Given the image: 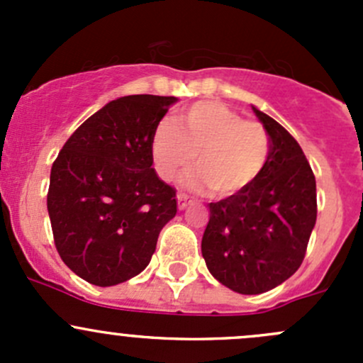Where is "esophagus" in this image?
Segmentation results:
<instances>
[{"mask_svg": "<svg viewBox=\"0 0 363 363\" xmlns=\"http://www.w3.org/2000/svg\"><path fill=\"white\" fill-rule=\"evenodd\" d=\"M188 196L186 195H182V193H179L177 195V207H179V211H184L186 207H188Z\"/></svg>", "mask_w": 363, "mask_h": 363, "instance_id": "obj_1", "label": "esophagus"}]
</instances>
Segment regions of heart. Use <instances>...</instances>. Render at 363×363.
I'll return each mask as SVG.
<instances>
[{
  "mask_svg": "<svg viewBox=\"0 0 363 363\" xmlns=\"http://www.w3.org/2000/svg\"><path fill=\"white\" fill-rule=\"evenodd\" d=\"M270 142L265 128L244 121L240 113L216 101L189 107L179 124L160 121L152 130L151 152L164 181L193 167L200 170L186 184L196 191L212 189L218 199H235L250 191L262 177Z\"/></svg>",
  "mask_w": 363,
  "mask_h": 363,
  "instance_id": "1",
  "label": "heart"
}]
</instances>
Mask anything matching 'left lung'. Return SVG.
Segmentation results:
<instances>
[{
  "mask_svg": "<svg viewBox=\"0 0 363 363\" xmlns=\"http://www.w3.org/2000/svg\"><path fill=\"white\" fill-rule=\"evenodd\" d=\"M252 112L269 133L262 177L235 199L208 203L202 256L218 283L242 295L279 286L298 270L316 225V179L296 140L277 121Z\"/></svg>",
  "mask_w": 363,
  "mask_h": 363,
  "instance_id": "8db88e82",
  "label": "left lung"
}]
</instances>
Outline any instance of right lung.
Here are the masks:
<instances>
[{
  "instance_id": "add662e5",
  "label": "right lung",
  "mask_w": 363,
  "mask_h": 363,
  "mask_svg": "<svg viewBox=\"0 0 363 363\" xmlns=\"http://www.w3.org/2000/svg\"><path fill=\"white\" fill-rule=\"evenodd\" d=\"M175 96L130 94L84 121L50 170L47 211L69 270L94 286L138 276L177 214L175 189L152 168V130Z\"/></svg>"
}]
</instances>
